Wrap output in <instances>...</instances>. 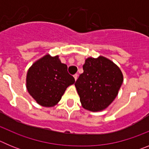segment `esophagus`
<instances>
[{
	"mask_svg": "<svg viewBox=\"0 0 149 149\" xmlns=\"http://www.w3.org/2000/svg\"><path fill=\"white\" fill-rule=\"evenodd\" d=\"M77 77H78V74H75L74 75V80H75V81H77Z\"/></svg>",
	"mask_w": 149,
	"mask_h": 149,
	"instance_id": "obj_1",
	"label": "esophagus"
}]
</instances>
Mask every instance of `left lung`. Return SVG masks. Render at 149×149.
I'll use <instances>...</instances> for the list:
<instances>
[{"instance_id": "8db88e82", "label": "left lung", "mask_w": 149, "mask_h": 149, "mask_svg": "<svg viewBox=\"0 0 149 149\" xmlns=\"http://www.w3.org/2000/svg\"><path fill=\"white\" fill-rule=\"evenodd\" d=\"M75 87L84 109L97 112L106 109L118 95L123 74L113 62L104 56L89 57Z\"/></svg>"}]
</instances>
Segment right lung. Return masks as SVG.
<instances>
[{"label": "right lung", "mask_w": 149, "mask_h": 149, "mask_svg": "<svg viewBox=\"0 0 149 149\" xmlns=\"http://www.w3.org/2000/svg\"><path fill=\"white\" fill-rule=\"evenodd\" d=\"M67 69L58 56L47 54L36 61L27 71L26 85L29 94L42 106L56 105L66 88L74 83Z\"/></svg>", "instance_id": "obj_1"}]
</instances>
